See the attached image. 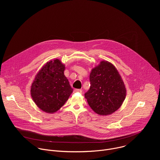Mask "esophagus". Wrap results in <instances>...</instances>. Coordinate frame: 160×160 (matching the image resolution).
Returning a JSON list of instances; mask_svg holds the SVG:
<instances>
[{
	"label": "esophagus",
	"instance_id": "1",
	"mask_svg": "<svg viewBox=\"0 0 160 160\" xmlns=\"http://www.w3.org/2000/svg\"><path fill=\"white\" fill-rule=\"evenodd\" d=\"M74 92H80V93H82V90L81 89H75L73 90Z\"/></svg>",
	"mask_w": 160,
	"mask_h": 160
}]
</instances>
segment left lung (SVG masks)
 Listing matches in <instances>:
<instances>
[{
    "label": "left lung",
    "mask_w": 160,
    "mask_h": 160,
    "mask_svg": "<svg viewBox=\"0 0 160 160\" xmlns=\"http://www.w3.org/2000/svg\"><path fill=\"white\" fill-rule=\"evenodd\" d=\"M90 81V89L85 98L98 115H108L121 107L127 90L117 69L111 62L101 61L91 70Z\"/></svg>",
    "instance_id": "8db88e82"
}]
</instances>
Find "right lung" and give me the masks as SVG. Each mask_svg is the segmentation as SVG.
Here are the masks:
<instances>
[{"label":"right lung","mask_w":160,"mask_h":160,"mask_svg":"<svg viewBox=\"0 0 160 160\" xmlns=\"http://www.w3.org/2000/svg\"><path fill=\"white\" fill-rule=\"evenodd\" d=\"M65 65L55 59L47 62L36 75L30 93L35 104L43 112L54 113L68 101L73 88L64 74Z\"/></svg>","instance_id":"add662e5"}]
</instances>
